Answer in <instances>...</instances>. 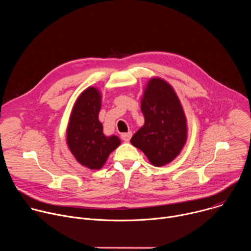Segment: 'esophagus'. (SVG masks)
Here are the masks:
<instances>
[{
    "mask_svg": "<svg viewBox=\"0 0 251 251\" xmlns=\"http://www.w3.org/2000/svg\"><path fill=\"white\" fill-rule=\"evenodd\" d=\"M120 137H121V139H122L123 141L128 142V141L131 139V137H132V132L130 131V132H127V133H122V134L120 135Z\"/></svg>",
    "mask_w": 251,
    "mask_h": 251,
    "instance_id": "34e87169",
    "label": "esophagus"
}]
</instances>
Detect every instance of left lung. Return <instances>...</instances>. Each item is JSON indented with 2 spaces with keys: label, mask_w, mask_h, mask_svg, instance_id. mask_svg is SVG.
<instances>
[{
  "label": "left lung",
  "mask_w": 251,
  "mask_h": 251,
  "mask_svg": "<svg viewBox=\"0 0 251 251\" xmlns=\"http://www.w3.org/2000/svg\"><path fill=\"white\" fill-rule=\"evenodd\" d=\"M145 124L131 138V144L144 152L156 167L173 161L187 139L186 117L174 89L164 80L149 81L141 103Z\"/></svg>",
  "instance_id": "left-lung-1"
}]
</instances>
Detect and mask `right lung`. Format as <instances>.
Wrapping results in <instances>:
<instances>
[{"label": "right lung", "instance_id": "obj_1", "mask_svg": "<svg viewBox=\"0 0 251 251\" xmlns=\"http://www.w3.org/2000/svg\"><path fill=\"white\" fill-rule=\"evenodd\" d=\"M101 96L94 87L83 91L75 102L67 127V144L75 159L89 169H100L119 145L116 136L106 137L98 120Z\"/></svg>", "mask_w": 251, "mask_h": 251}]
</instances>
